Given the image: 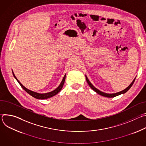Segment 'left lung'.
Masks as SVG:
<instances>
[{
    "label": "left lung",
    "instance_id": "1",
    "mask_svg": "<svg viewBox=\"0 0 146 146\" xmlns=\"http://www.w3.org/2000/svg\"><path fill=\"white\" fill-rule=\"evenodd\" d=\"M86 80H87V82H88V85L90 86V87L95 92H96L98 93V94L100 95L101 96H104V97H107V98H113V97L117 96H118V95H121V94H125V92H127L131 88V87L132 86V85H133V82H134V81H135V78H136V77H135V79L133 80V81L131 82V84L127 88H126L125 89V90H122V91H120V92H117V93H114V94H107V93H105V92H102V91H100V90H99L98 89H97L96 88H95V87L91 84V82L90 81V80H88V77H87L86 75Z\"/></svg>",
    "mask_w": 146,
    "mask_h": 146
}]
</instances>
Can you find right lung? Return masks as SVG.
<instances>
[{"label": "right lung", "mask_w": 146, "mask_h": 146, "mask_svg": "<svg viewBox=\"0 0 146 146\" xmlns=\"http://www.w3.org/2000/svg\"><path fill=\"white\" fill-rule=\"evenodd\" d=\"M13 72V74L14 77V78L17 80V81H18V82L19 84V85L21 86V87L27 92L30 95H31L32 96H33V98H36V99H48V98H50L51 97H52L54 96H55V95H56L58 92H60V91L62 90V87H63L64 86V82H65V78H66V74H65L63 79H62L60 84H59V86L55 89L54 90V91H51V92H47V93H44V94H40V93H38V92H34V91H32L29 89H27L26 87H25L21 83L19 80L17 78V77H15V76L14 75V72L13 71H12Z\"/></svg>", "instance_id": "right-lung-1"}]
</instances>
